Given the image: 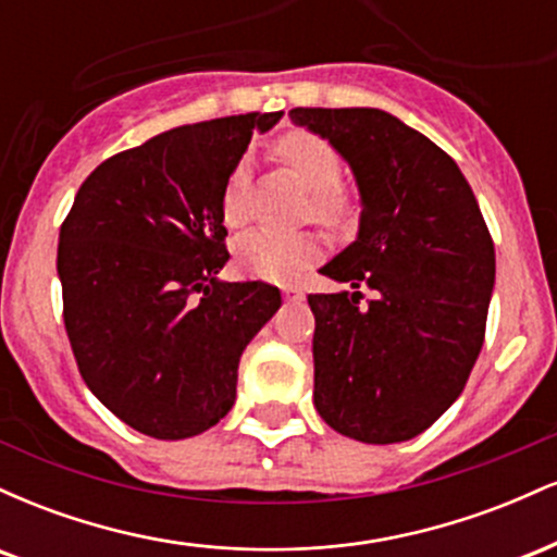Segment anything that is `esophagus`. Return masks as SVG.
<instances>
[{
    "mask_svg": "<svg viewBox=\"0 0 557 557\" xmlns=\"http://www.w3.org/2000/svg\"><path fill=\"white\" fill-rule=\"evenodd\" d=\"M283 296L287 304H298V300H304V290H300V287H285Z\"/></svg>",
    "mask_w": 557,
    "mask_h": 557,
    "instance_id": "1",
    "label": "esophagus"
}]
</instances>
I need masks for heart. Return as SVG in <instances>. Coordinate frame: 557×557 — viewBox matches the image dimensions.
Returning <instances> with one entry per match:
<instances>
[{"label":"heart","mask_w":557,"mask_h":557,"mask_svg":"<svg viewBox=\"0 0 557 557\" xmlns=\"http://www.w3.org/2000/svg\"><path fill=\"white\" fill-rule=\"evenodd\" d=\"M274 154L311 190L306 216L324 225H335L348 214L350 198L341 185L343 162L327 138L309 131H290L277 138ZM246 181L248 164L246 159H240L222 190V220L227 227H238L246 222ZM319 251H322L319 240L309 233L283 235L257 230L235 243V264L251 277L290 283L314 264Z\"/></svg>","instance_id":"1"}]
</instances>
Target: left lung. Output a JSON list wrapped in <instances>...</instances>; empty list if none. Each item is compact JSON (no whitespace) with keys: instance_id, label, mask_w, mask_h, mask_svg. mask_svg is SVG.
<instances>
[{"instance_id":"obj_1","label":"left lung","mask_w":557,"mask_h":557,"mask_svg":"<svg viewBox=\"0 0 557 557\" xmlns=\"http://www.w3.org/2000/svg\"><path fill=\"white\" fill-rule=\"evenodd\" d=\"M290 120L335 146L361 196L359 235L319 270L354 293L309 296L314 406L345 437L403 443L456 403L482 350L490 230L458 164L389 112L296 107Z\"/></svg>"}]
</instances>
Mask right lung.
Wrapping results in <instances>:
<instances>
[{"label": "right lung", "instance_id": "add662e5", "mask_svg": "<svg viewBox=\"0 0 557 557\" xmlns=\"http://www.w3.org/2000/svg\"><path fill=\"white\" fill-rule=\"evenodd\" d=\"M280 117L207 120L120 151L62 222L57 274L81 376L140 434L185 440L225 417L243 350L283 304L259 280L216 277L230 259L222 190Z\"/></svg>", "mask_w": 557, "mask_h": 557}]
</instances>
